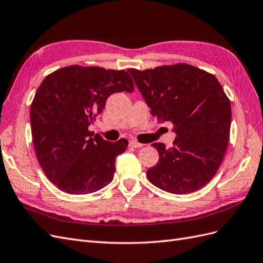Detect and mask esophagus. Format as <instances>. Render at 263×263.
Masks as SVG:
<instances>
[{
  "mask_svg": "<svg viewBox=\"0 0 263 263\" xmlns=\"http://www.w3.org/2000/svg\"><path fill=\"white\" fill-rule=\"evenodd\" d=\"M129 146L134 147V148H140V147H142L144 145L140 144V142L137 141L136 139H132V140H129Z\"/></svg>",
  "mask_w": 263,
  "mask_h": 263,
  "instance_id": "1",
  "label": "esophagus"
}]
</instances>
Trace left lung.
Wrapping results in <instances>:
<instances>
[{
	"label": "left lung",
	"instance_id": "obj_1",
	"mask_svg": "<svg viewBox=\"0 0 263 263\" xmlns=\"http://www.w3.org/2000/svg\"><path fill=\"white\" fill-rule=\"evenodd\" d=\"M159 122H170L173 146H151L159 161L148 180L173 194L202 189L216 174L229 140L232 107L215 76L186 63L127 70Z\"/></svg>",
	"mask_w": 263,
	"mask_h": 263
}]
</instances>
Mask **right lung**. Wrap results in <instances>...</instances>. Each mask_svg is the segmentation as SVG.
<instances>
[{
  "instance_id": "obj_1",
  "label": "right lung",
  "mask_w": 263,
  "mask_h": 263,
  "mask_svg": "<svg viewBox=\"0 0 263 263\" xmlns=\"http://www.w3.org/2000/svg\"><path fill=\"white\" fill-rule=\"evenodd\" d=\"M133 92L125 70L69 66L47 76L30 105L31 136L38 162L59 190L89 194L113 180L115 159L128 141L112 142L90 132L109 95Z\"/></svg>"
}]
</instances>
